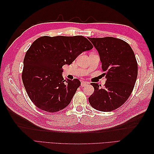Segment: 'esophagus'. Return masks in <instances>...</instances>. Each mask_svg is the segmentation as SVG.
I'll return each instance as SVG.
<instances>
[{
	"label": "esophagus",
	"mask_w": 154,
	"mask_h": 154,
	"mask_svg": "<svg viewBox=\"0 0 154 154\" xmlns=\"http://www.w3.org/2000/svg\"><path fill=\"white\" fill-rule=\"evenodd\" d=\"M87 84H88V83L86 82V81H82V82H81V87H85Z\"/></svg>",
	"instance_id": "esophagus-1"
}]
</instances>
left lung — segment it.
I'll list each match as a JSON object with an SVG mask.
<instances>
[{"label": "left lung", "instance_id": "8db88e82", "mask_svg": "<svg viewBox=\"0 0 154 154\" xmlns=\"http://www.w3.org/2000/svg\"><path fill=\"white\" fill-rule=\"evenodd\" d=\"M99 52L106 78L104 88L92 83L94 93L89 98L94 109L110 112L121 106L131 94L138 76V63L130 45L113 37L89 38Z\"/></svg>", "mask_w": 154, "mask_h": 154}]
</instances>
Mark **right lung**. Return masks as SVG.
<instances>
[{
    "mask_svg": "<svg viewBox=\"0 0 154 154\" xmlns=\"http://www.w3.org/2000/svg\"><path fill=\"white\" fill-rule=\"evenodd\" d=\"M93 45L82 35L42 36L35 40L24 59L22 79L32 102L41 110L55 112L70 103L79 79H64V65L71 64Z\"/></svg>",
    "mask_w": 154,
    "mask_h": 154,
    "instance_id": "right-lung-1",
    "label": "right lung"
}]
</instances>
